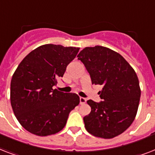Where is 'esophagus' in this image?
Returning a JSON list of instances; mask_svg holds the SVG:
<instances>
[{
    "label": "esophagus",
    "instance_id": "obj_1",
    "mask_svg": "<svg viewBox=\"0 0 155 155\" xmlns=\"http://www.w3.org/2000/svg\"><path fill=\"white\" fill-rule=\"evenodd\" d=\"M86 101H87V100H86V98H84V97H80V104H84L86 103Z\"/></svg>",
    "mask_w": 155,
    "mask_h": 155
}]
</instances>
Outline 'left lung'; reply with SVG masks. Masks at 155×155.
Wrapping results in <instances>:
<instances>
[{
	"mask_svg": "<svg viewBox=\"0 0 155 155\" xmlns=\"http://www.w3.org/2000/svg\"><path fill=\"white\" fill-rule=\"evenodd\" d=\"M77 57L92 84L103 87L98 93L101 101H87L91 113L84 117L86 130L103 138L122 134L131 125L138 108L141 90L137 74L120 54L107 47H85Z\"/></svg>",
	"mask_w": 155,
	"mask_h": 155,
	"instance_id": "8db88e82",
	"label": "left lung"
}]
</instances>
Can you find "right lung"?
Returning a JSON list of instances; mask_svg holds the SVG:
<instances>
[{"mask_svg":"<svg viewBox=\"0 0 155 155\" xmlns=\"http://www.w3.org/2000/svg\"><path fill=\"white\" fill-rule=\"evenodd\" d=\"M80 48L46 44L23 58L10 84L13 113L23 128L38 136L59 132L69 113L80 104L75 93L53 89Z\"/></svg>","mask_w":155,"mask_h":155,"instance_id":"right-lung-1","label":"right lung"}]
</instances>
